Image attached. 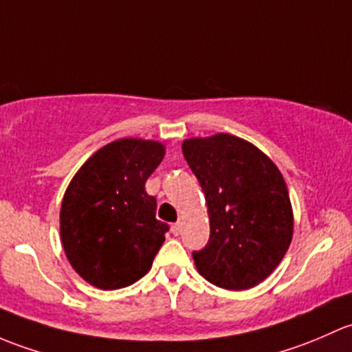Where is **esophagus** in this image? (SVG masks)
Wrapping results in <instances>:
<instances>
[{
  "label": "esophagus",
  "instance_id": "34e87169",
  "mask_svg": "<svg viewBox=\"0 0 352 352\" xmlns=\"http://www.w3.org/2000/svg\"><path fill=\"white\" fill-rule=\"evenodd\" d=\"M171 232L175 235H179L181 234V222H176V223H173L171 226Z\"/></svg>",
  "mask_w": 352,
  "mask_h": 352
}]
</instances>
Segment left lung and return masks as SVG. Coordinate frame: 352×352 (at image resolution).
Here are the masks:
<instances>
[{"mask_svg": "<svg viewBox=\"0 0 352 352\" xmlns=\"http://www.w3.org/2000/svg\"><path fill=\"white\" fill-rule=\"evenodd\" d=\"M183 155L208 206V244L193 252L198 273L234 292L259 285L276 270L293 237L283 175L254 144L230 133L183 140Z\"/></svg>", "mask_w": 352, "mask_h": 352, "instance_id": "obj_1", "label": "left lung"}]
</instances>
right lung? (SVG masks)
<instances>
[{
    "mask_svg": "<svg viewBox=\"0 0 352 352\" xmlns=\"http://www.w3.org/2000/svg\"><path fill=\"white\" fill-rule=\"evenodd\" d=\"M164 144L118 139L98 149L69 183L60 205V242L76 273L100 289H118L147 274L168 223L155 219L146 181Z\"/></svg>",
    "mask_w": 352,
    "mask_h": 352,
    "instance_id": "1",
    "label": "right lung"
}]
</instances>
